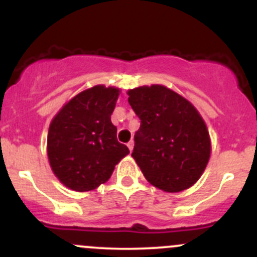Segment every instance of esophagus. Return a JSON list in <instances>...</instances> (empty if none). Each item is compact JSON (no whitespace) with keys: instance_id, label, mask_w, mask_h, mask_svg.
<instances>
[{"instance_id":"1","label":"esophagus","mask_w":257,"mask_h":257,"mask_svg":"<svg viewBox=\"0 0 257 257\" xmlns=\"http://www.w3.org/2000/svg\"><path fill=\"white\" fill-rule=\"evenodd\" d=\"M126 146H128V148H129V151H133V147H134V142L133 141H131V142H129V143L128 144H126Z\"/></svg>"}]
</instances>
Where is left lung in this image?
Listing matches in <instances>:
<instances>
[{
  "label": "left lung",
  "instance_id": "left-lung-1",
  "mask_svg": "<svg viewBox=\"0 0 257 257\" xmlns=\"http://www.w3.org/2000/svg\"><path fill=\"white\" fill-rule=\"evenodd\" d=\"M128 95L141 119L132 157L146 179L166 192L189 188L210 158V134L203 119L188 100L166 86H141Z\"/></svg>",
  "mask_w": 257,
  "mask_h": 257
}]
</instances>
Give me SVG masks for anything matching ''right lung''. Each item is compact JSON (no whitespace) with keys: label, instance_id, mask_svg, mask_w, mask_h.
I'll list each match as a JSON object with an SVG mask.
<instances>
[{"label":"right lung","instance_id":"right-lung-1","mask_svg":"<svg viewBox=\"0 0 257 257\" xmlns=\"http://www.w3.org/2000/svg\"><path fill=\"white\" fill-rule=\"evenodd\" d=\"M119 90L96 85L78 94L52 119L47 156L57 178L74 191H91L110 178L129 153L116 139L110 115Z\"/></svg>","mask_w":257,"mask_h":257}]
</instances>
